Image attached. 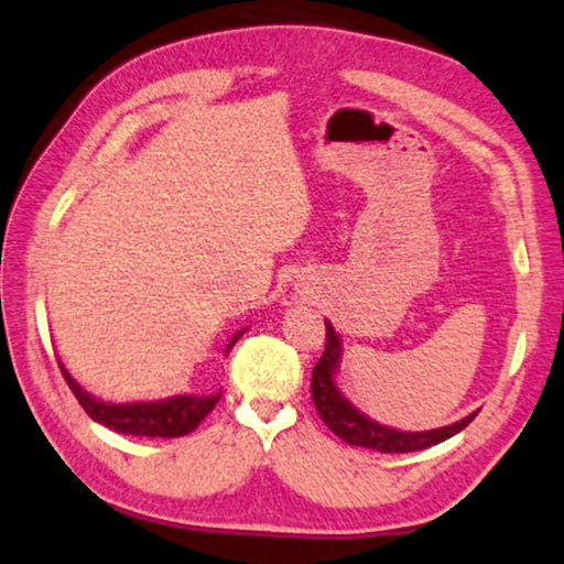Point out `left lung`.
Listing matches in <instances>:
<instances>
[{
  "label": "left lung",
  "mask_w": 564,
  "mask_h": 564,
  "mask_svg": "<svg viewBox=\"0 0 564 564\" xmlns=\"http://www.w3.org/2000/svg\"><path fill=\"white\" fill-rule=\"evenodd\" d=\"M341 356V341H338L334 326L326 321V348L321 354L318 364L314 366V377H311V399H314L316 411L324 419L326 426L334 432L338 440H344L354 446H366V449H377L383 454H404L419 452L426 446H434L449 436L459 434L477 414H469L457 424L432 429V432H397V429L381 426L364 416L359 409H354L348 401L338 394L334 373Z\"/></svg>",
  "instance_id": "1"
}]
</instances>
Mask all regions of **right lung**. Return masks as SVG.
I'll return each mask as SVG.
<instances>
[{
	"label": "right lung",
	"instance_id": "right-lung-1",
	"mask_svg": "<svg viewBox=\"0 0 564 564\" xmlns=\"http://www.w3.org/2000/svg\"><path fill=\"white\" fill-rule=\"evenodd\" d=\"M243 336V330L230 338L226 346V354L234 348L238 338ZM62 377H65L67 387L73 389L79 406L87 411L89 419L100 422L102 426L112 429L118 434L130 436H183L191 434L205 416L210 414L220 401V394L213 397H173L165 401H138V404H105L87 394L79 383L69 377V371L62 366Z\"/></svg>",
	"mask_w": 564,
	"mask_h": 564
}]
</instances>
